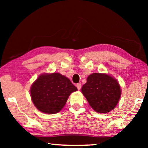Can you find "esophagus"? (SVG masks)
Here are the masks:
<instances>
[{
	"label": "esophagus",
	"instance_id": "obj_1",
	"mask_svg": "<svg viewBox=\"0 0 148 148\" xmlns=\"http://www.w3.org/2000/svg\"><path fill=\"white\" fill-rule=\"evenodd\" d=\"M76 87H77V89L80 90V89H81V87H82V84H77L76 85Z\"/></svg>",
	"mask_w": 148,
	"mask_h": 148
}]
</instances>
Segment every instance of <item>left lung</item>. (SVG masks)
I'll return each instance as SVG.
<instances>
[{"mask_svg":"<svg viewBox=\"0 0 148 148\" xmlns=\"http://www.w3.org/2000/svg\"><path fill=\"white\" fill-rule=\"evenodd\" d=\"M91 107L99 113H107L118 103L121 91L117 80L106 74L92 73L82 87Z\"/></svg>","mask_w":148,"mask_h":148,"instance_id":"obj_1","label":"left lung"}]
</instances>
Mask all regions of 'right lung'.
<instances>
[{
	"mask_svg": "<svg viewBox=\"0 0 148 148\" xmlns=\"http://www.w3.org/2000/svg\"><path fill=\"white\" fill-rule=\"evenodd\" d=\"M77 90L68 77L54 72L40 75L30 92L32 101L39 111L53 114L61 111L70 95Z\"/></svg>",
	"mask_w": 148,
	"mask_h": 148,
	"instance_id": "obj_1",
	"label": "right lung"
}]
</instances>
